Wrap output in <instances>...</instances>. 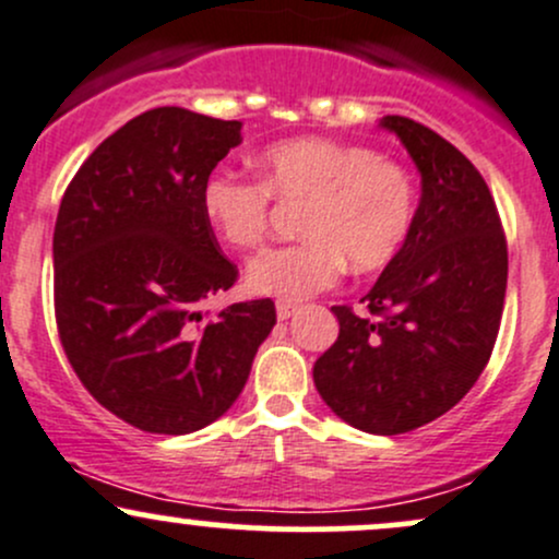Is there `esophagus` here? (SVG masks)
Segmentation results:
<instances>
[{"mask_svg": "<svg viewBox=\"0 0 559 559\" xmlns=\"http://www.w3.org/2000/svg\"><path fill=\"white\" fill-rule=\"evenodd\" d=\"M299 308L294 302H275V312H278V321H289V318L297 312Z\"/></svg>", "mask_w": 559, "mask_h": 559, "instance_id": "obj_1", "label": "esophagus"}]
</instances>
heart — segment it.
<instances>
[{"mask_svg":"<svg viewBox=\"0 0 559 559\" xmlns=\"http://www.w3.org/2000/svg\"><path fill=\"white\" fill-rule=\"evenodd\" d=\"M260 180L212 171L201 212L233 249H257L267 236L273 199L302 204V241L254 257L249 292L299 302L336 284L345 265L373 273L395 260L416 217V186L403 164L366 145L294 138L262 153Z\"/></svg>","mask_w":559,"mask_h":559,"instance_id":"heart-1","label":"heart"}]
</instances>
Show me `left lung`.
<instances>
[{"instance_id":"8db88e82","label":"left lung","mask_w":559,"mask_h":559,"mask_svg":"<svg viewBox=\"0 0 559 559\" xmlns=\"http://www.w3.org/2000/svg\"><path fill=\"white\" fill-rule=\"evenodd\" d=\"M421 171V201L366 302L334 305L340 336L312 366L316 390L347 425L401 435L472 390L493 353L507 294V236L475 164L406 116H384Z\"/></svg>"}]
</instances>
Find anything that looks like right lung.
Segmentation results:
<instances>
[{
	"instance_id": "add662e5",
	"label": "right lung",
	"mask_w": 559,
	"mask_h": 559,
	"mask_svg": "<svg viewBox=\"0 0 559 559\" xmlns=\"http://www.w3.org/2000/svg\"><path fill=\"white\" fill-rule=\"evenodd\" d=\"M241 143V121L145 110L79 167L55 219V323L87 392L156 435L212 425L275 326L273 299L201 312L238 267L201 212V188Z\"/></svg>"
}]
</instances>
